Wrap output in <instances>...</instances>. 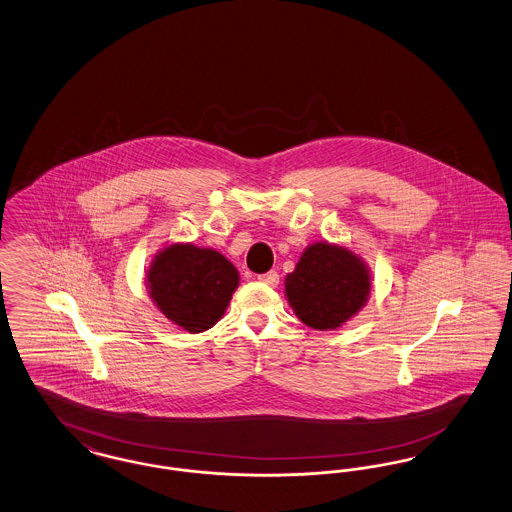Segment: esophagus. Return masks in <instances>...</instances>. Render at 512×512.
<instances>
[{"mask_svg": "<svg viewBox=\"0 0 512 512\" xmlns=\"http://www.w3.org/2000/svg\"><path fill=\"white\" fill-rule=\"evenodd\" d=\"M257 280H259V282H263V284H267V286L276 288V286H278V282H280V274H278L276 270H270V272H265V274L257 276Z\"/></svg>", "mask_w": 512, "mask_h": 512, "instance_id": "obj_1", "label": "esophagus"}]
</instances>
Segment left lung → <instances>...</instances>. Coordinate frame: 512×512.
<instances>
[{"label":"left lung","instance_id":"obj_1","mask_svg":"<svg viewBox=\"0 0 512 512\" xmlns=\"http://www.w3.org/2000/svg\"><path fill=\"white\" fill-rule=\"evenodd\" d=\"M370 295V272L353 251L317 242L286 276V297L297 318L315 330H336L355 317Z\"/></svg>","mask_w":512,"mask_h":512}]
</instances>
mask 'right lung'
<instances>
[{"mask_svg":"<svg viewBox=\"0 0 512 512\" xmlns=\"http://www.w3.org/2000/svg\"><path fill=\"white\" fill-rule=\"evenodd\" d=\"M240 284L236 267L215 249L172 244L147 270V292L159 311L190 334L219 322Z\"/></svg>","mask_w":512,"mask_h":512,"instance_id":"obj_1","label":"right lung"}]
</instances>
